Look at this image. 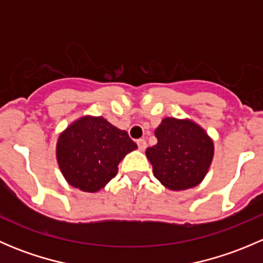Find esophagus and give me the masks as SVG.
Instances as JSON below:
<instances>
[{"instance_id": "esophagus-1", "label": "esophagus", "mask_w": 263, "mask_h": 263, "mask_svg": "<svg viewBox=\"0 0 263 263\" xmlns=\"http://www.w3.org/2000/svg\"><path fill=\"white\" fill-rule=\"evenodd\" d=\"M137 146H139V150L144 151L145 148H146L147 144H146V141H145L144 139H140V140H137Z\"/></svg>"}]
</instances>
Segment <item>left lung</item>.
I'll return each mask as SVG.
<instances>
[{"label":"left lung","mask_w":263,"mask_h":263,"mask_svg":"<svg viewBox=\"0 0 263 263\" xmlns=\"http://www.w3.org/2000/svg\"><path fill=\"white\" fill-rule=\"evenodd\" d=\"M155 137L158 144L146 150L155 178L172 191L200 184L214 158V142L205 129L191 119L166 117Z\"/></svg>","instance_id":"left-lung-1"}]
</instances>
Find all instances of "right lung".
<instances>
[{
	"instance_id": "add662e5",
	"label": "right lung",
	"mask_w": 263,
	"mask_h": 263,
	"mask_svg": "<svg viewBox=\"0 0 263 263\" xmlns=\"http://www.w3.org/2000/svg\"><path fill=\"white\" fill-rule=\"evenodd\" d=\"M136 148L126 131L103 117L84 116L60 135L55 155L68 184L92 193L115 178L122 159Z\"/></svg>"
}]
</instances>
